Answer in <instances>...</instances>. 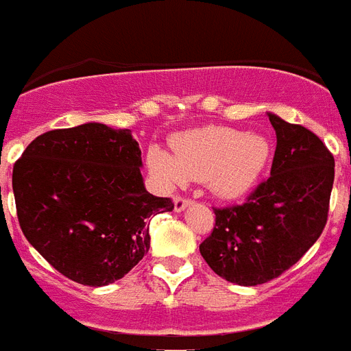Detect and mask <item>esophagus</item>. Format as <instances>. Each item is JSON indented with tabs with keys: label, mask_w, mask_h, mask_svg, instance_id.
I'll list each match as a JSON object with an SVG mask.
<instances>
[{
	"label": "esophagus",
	"mask_w": 351,
	"mask_h": 351,
	"mask_svg": "<svg viewBox=\"0 0 351 351\" xmlns=\"http://www.w3.org/2000/svg\"><path fill=\"white\" fill-rule=\"evenodd\" d=\"M173 204H175V211H176V213H180V211L186 210L187 206L193 204V200H191V199H184V197H175V200H173Z\"/></svg>",
	"instance_id": "1"
}]
</instances>
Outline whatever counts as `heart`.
<instances>
[{"label": "heart", "instance_id": "heart-1", "mask_svg": "<svg viewBox=\"0 0 351 351\" xmlns=\"http://www.w3.org/2000/svg\"><path fill=\"white\" fill-rule=\"evenodd\" d=\"M173 152L175 156L151 147L147 154L152 175L164 186H182L189 178L204 180L215 197L234 200L258 184L271 158V143L259 132L204 127L176 136Z\"/></svg>", "mask_w": 351, "mask_h": 351}]
</instances>
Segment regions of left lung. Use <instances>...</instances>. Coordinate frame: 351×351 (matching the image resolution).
<instances>
[{"instance_id": "left-lung-1", "label": "left lung", "mask_w": 351, "mask_h": 351, "mask_svg": "<svg viewBox=\"0 0 351 351\" xmlns=\"http://www.w3.org/2000/svg\"><path fill=\"white\" fill-rule=\"evenodd\" d=\"M276 130L271 176L245 204L215 210V228L200 245L210 269L252 287L293 267L328 221L335 160L318 136L267 112Z\"/></svg>"}]
</instances>
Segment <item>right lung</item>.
<instances>
[{
  "mask_svg": "<svg viewBox=\"0 0 351 351\" xmlns=\"http://www.w3.org/2000/svg\"><path fill=\"white\" fill-rule=\"evenodd\" d=\"M141 167L128 128L92 121L42 134L12 169L21 232L69 280L114 283L149 252L152 215L175 208L147 191Z\"/></svg>",
  "mask_w": 351,
  "mask_h": 351,
  "instance_id": "right-lung-1",
  "label": "right lung"
}]
</instances>
